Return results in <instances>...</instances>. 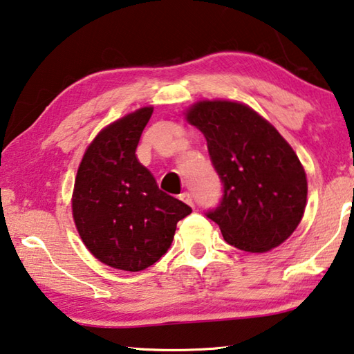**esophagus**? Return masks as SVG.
Masks as SVG:
<instances>
[{
	"label": "esophagus",
	"mask_w": 354,
	"mask_h": 354,
	"mask_svg": "<svg viewBox=\"0 0 354 354\" xmlns=\"http://www.w3.org/2000/svg\"><path fill=\"white\" fill-rule=\"evenodd\" d=\"M179 200L184 201L185 205H189V206L194 207V198H192V195L189 194V192H183V194L179 195Z\"/></svg>",
	"instance_id": "34e87169"
}]
</instances>
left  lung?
Segmentation results:
<instances>
[{"label": "left lung", "mask_w": 354, "mask_h": 354, "mask_svg": "<svg viewBox=\"0 0 354 354\" xmlns=\"http://www.w3.org/2000/svg\"><path fill=\"white\" fill-rule=\"evenodd\" d=\"M185 118L205 134L223 184L220 205L206 215L220 226L225 241L250 253H266L289 239L303 218L308 181L284 137L236 101H198Z\"/></svg>", "instance_id": "1"}]
</instances>
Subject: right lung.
<instances>
[{"mask_svg": "<svg viewBox=\"0 0 354 354\" xmlns=\"http://www.w3.org/2000/svg\"><path fill=\"white\" fill-rule=\"evenodd\" d=\"M153 107L101 129L84 153L71 209L87 250L106 266L140 272L170 248L176 223L192 209L167 195L136 156Z\"/></svg>", "mask_w": 354, "mask_h": 354, "instance_id": "obj_1", "label": "right lung"}]
</instances>
